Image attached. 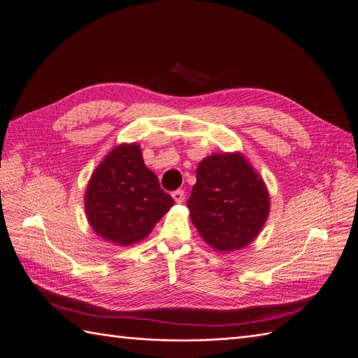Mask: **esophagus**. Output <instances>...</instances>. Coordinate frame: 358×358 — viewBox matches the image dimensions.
Here are the masks:
<instances>
[{
  "mask_svg": "<svg viewBox=\"0 0 358 358\" xmlns=\"http://www.w3.org/2000/svg\"><path fill=\"white\" fill-rule=\"evenodd\" d=\"M172 196H173V199H175L178 203H180V202H183V199H185V192L182 191V189H178V191H175V192L172 194Z\"/></svg>",
  "mask_w": 358,
  "mask_h": 358,
  "instance_id": "obj_1",
  "label": "esophagus"
}]
</instances>
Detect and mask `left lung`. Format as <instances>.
I'll list each match as a JSON object with an SVG mask.
<instances>
[{
	"instance_id": "8db88e82",
	"label": "left lung",
	"mask_w": 358,
	"mask_h": 358,
	"mask_svg": "<svg viewBox=\"0 0 358 358\" xmlns=\"http://www.w3.org/2000/svg\"><path fill=\"white\" fill-rule=\"evenodd\" d=\"M186 205L202 240L220 253H229L260 234L270 196L263 178L243 153H215L199 163Z\"/></svg>"
}]
</instances>
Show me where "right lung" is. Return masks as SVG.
Here are the masks:
<instances>
[{"label": "right lung", "mask_w": 358, "mask_h": 358, "mask_svg": "<svg viewBox=\"0 0 358 358\" xmlns=\"http://www.w3.org/2000/svg\"><path fill=\"white\" fill-rule=\"evenodd\" d=\"M173 198L144 164L137 143L115 145L94 171L85 192L94 233L115 245H131L152 233Z\"/></svg>", "instance_id": "right-lung-1"}]
</instances>
